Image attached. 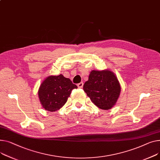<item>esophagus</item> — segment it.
<instances>
[{"label":"esophagus","instance_id":"1","mask_svg":"<svg viewBox=\"0 0 160 160\" xmlns=\"http://www.w3.org/2000/svg\"><path fill=\"white\" fill-rule=\"evenodd\" d=\"M77 86H78V88H82L83 86V82H80V83L77 84Z\"/></svg>","mask_w":160,"mask_h":160}]
</instances>
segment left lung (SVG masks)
Wrapping results in <instances>:
<instances>
[{
    "label": "left lung",
    "mask_w": 160,
    "mask_h": 160,
    "mask_svg": "<svg viewBox=\"0 0 160 160\" xmlns=\"http://www.w3.org/2000/svg\"><path fill=\"white\" fill-rule=\"evenodd\" d=\"M83 88L92 103L103 110H109L113 107L121 91L118 78L109 70H92Z\"/></svg>",
    "instance_id": "8db88e82"
}]
</instances>
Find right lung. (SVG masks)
<instances>
[{
	"instance_id": "1",
	"label": "right lung",
	"mask_w": 160,
	"mask_h": 160,
	"mask_svg": "<svg viewBox=\"0 0 160 160\" xmlns=\"http://www.w3.org/2000/svg\"><path fill=\"white\" fill-rule=\"evenodd\" d=\"M77 88L62 74L49 76L41 83L38 91L41 105L50 112L59 110L67 102L72 90Z\"/></svg>"
}]
</instances>
